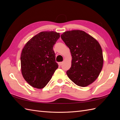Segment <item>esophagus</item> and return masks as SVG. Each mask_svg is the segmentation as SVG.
Segmentation results:
<instances>
[{"instance_id": "obj_1", "label": "esophagus", "mask_w": 120, "mask_h": 120, "mask_svg": "<svg viewBox=\"0 0 120 120\" xmlns=\"http://www.w3.org/2000/svg\"><path fill=\"white\" fill-rule=\"evenodd\" d=\"M63 62H60V63H59V65L60 66H61V65L63 64Z\"/></svg>"}]
</instances>
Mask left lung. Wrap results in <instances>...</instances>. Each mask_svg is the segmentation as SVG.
<instances>
[{"mask_svg":"<svg viewBox=\"0 0 120 120\" xmlns=\"http://www.w3.org/2000/svg\"><path fill=\"white\" fill-rule=\"evenodd\" d=\"M72 56L71 68L67 74L77 85L85 87L98 77L103 65L102 49L99 43L86 32L73 30L61 35Z\"/></svg>","mask_w":120,"mask_h":120,"instance_id":"left-lung-1","label":"left lung"}]
</instances>
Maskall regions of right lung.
<instances>
[{
    "label": "right lung",
    "instance_id": "add662e5",
    "mask_svg": "<svg viewBox=\"0 0 120 120\" xmlns=\"http://www.w3.org/2000/svg\"><path fill=\"white\" fill-rule=\"evenodd\" d=\"M60 37L55 31L41 32L24 46L20 56L21 72L34 88H44L58 68L53 47Z\"/></svg>",
    "mask_w": 120,
    "mask_h": 120
}]
</instances>
